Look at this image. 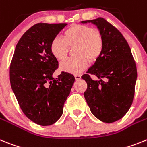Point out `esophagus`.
<instances>
[{
    "mask_svg": "<svg viewBox=\"0 0 147 147\" xmlns=\"http://www.w3.org/2000/svg\"><path fill=\"white\" fill-rule=\"evenodd\" d=\"M75 79H76V80L78 81V80H80V79H81V76L80 75H75Z\"/></svg>",
    "mask_w": 147,
    "mask_h": 147,
    "instance_id": "obj_1",
    "label": "esophagus"
}]
</instances>
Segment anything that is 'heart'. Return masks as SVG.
I'll use <instances>...</instances> for the list:
<instances>
[{"label": "heart", "mask_w": 147, "mask_h": 147, "mask_svg": "<svg viewBox=\"0 0 147 147\" xmlns=\"http://www.w3.org/2000/svg\"><path fill=\"white\" fill-rule=\"evenodd\" d=\"M77 57L67 58L61 62L60 69L64 72L78 74L88 65V61H94L100 57L104 47V39L100 32L84 25H74L64 32V38L57 36L52 39L50 51L56 59L66 58L69 47H75Z\"/></svg>", "instance_id": "1"}]
</instances>
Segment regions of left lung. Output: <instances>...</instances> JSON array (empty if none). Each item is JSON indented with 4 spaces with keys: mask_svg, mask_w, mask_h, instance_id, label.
Listing matches in <instances>:
<instances>
[{
    "mask_svg": "<svg viewBox=\"0 0 147 147\" xmlns=\"http://www.w3.org/2000/svg\"><path fill=\"white\" fill-rule=\"evenodd\" d=\"M81 23L94 24L104 39L101 55L81 77L88 86L84 98L93 115L104 123H113L132 105L137 80L135 62L126 39L107 20L99 18ZM90 74L99 81L92 80Z\"/></svg>",
    "mask_w": 147,
    "mask_h": 147,
    "instance_id": "obj_1",
    "label": "left lung"
}]
</instances>
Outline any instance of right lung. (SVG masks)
Instances as JSON below:
<instances>
[{
	"instance_id": "add662e5",
	"label": "right lung",
	"mask_w": 147,
	"mask_h": 147,
	"mask_svg": "<svg viewBox=\"0 0 147 147\" xmlns=\"http://www.w3.org/2000/svg\"><path fill=\"white\" fill-rule=\"evenodd\" d=\"M66 24H37L29 29L15 47L10 64V84L25 115L40 126H49L61 117L75 77L53 73L58 61L52 55V39Z\"/></svg>"
}]
</instances>
